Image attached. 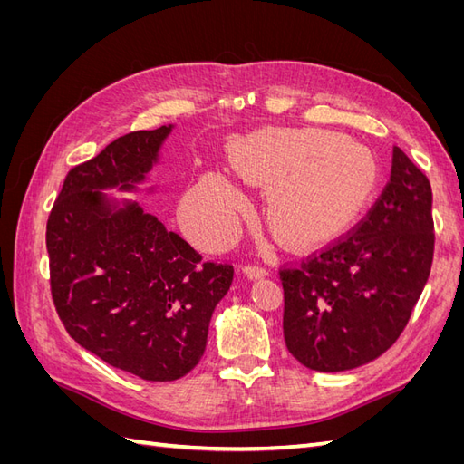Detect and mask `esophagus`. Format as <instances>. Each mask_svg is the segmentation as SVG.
<instances>
[{
	"instance_id": "obj_1",
	"label": "esophagus",
	"mask_w": 464,
	"mask_h": 464,
	"mask_svg": "<svg viewBox=\"0 0 464 464\" xmlns=\"http://www.w3.org/2000/svg\"><path fill=\"white\" fill-rule=\"evenodd\" d=\"M244 273L249 278H261V276L269 275V269H266V266H263V265H259V263H249V265L244 266Z\"/></svg>"
}]
</instances>
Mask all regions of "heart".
<instances>
[{
  "mask_svg": "<svg viewBox=\"0 0 464 464\" xmlns=\"http://www.w3.org/2000/svg\"><path fill=\"white\" fill-rule=\"evenodd\" d=\"M230 162L237 178L269 188L266 220L292 246H314L341 234L375 186L366 150L317 130L265 128L236 139ZM247 208L244 191L222 172H207L181 205L184 227L201 246H227Z\"/></svg>",
  "mask_w": 464,
  "mask_h": 464,
  "instance_id": "heart-1",
  "label": "heart"
}]
</instances>
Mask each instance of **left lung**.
Wrapping results in <instances>:
<instances>
[{"label": "left lung", "instance_id": "left-lung-1", "mask_svg": "<svg viewBox=\"0 0 464 464\" xmlns=\"http://www.w3.org/2000/svg\"><path fill=\"white\" fill-rule=\"evenodd\" d=\"M431 186L392 147L391 178L356 227L278 271L290 354L315 372L363 366L404 331L433 261Z\"/></svg>", "mask_w": 464, "mask_h": 464}]
</instances>
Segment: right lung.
<instances>
[{
  "label": "right lung",
  "instance_id": "right-lung-1",
  "mask_svg": "<svg viewBox=\"0 0 464 464\" xmlns=\"http://www.w3.org/2000/svg\"><path fill=\"white\" fill-rule=\"evenodd\" d=\"M172 125L133 131L73 166L46 227L50 288L63 327L82 348L147 382L198 366L234 266L201 261L184 237L101 189L131 191L159 159Z\"/></svg>",
  "mask_w": 464,
  "mask_h": 464
}]
</instances>
